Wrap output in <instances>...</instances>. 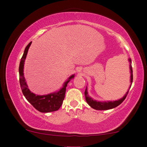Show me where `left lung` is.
I'll return each mask as SVG.
<instances>
[{
	"label": "left lung",
	"instance_id": "obj_1",
	"mask_svg": "<svg viewBox=\"0 0 147 147\" xmlns=\"http://www.w3.org/2000/svg\"><path fill=\"white\" fill-rule=\"evenodd\" d=\"M129 61L131 62L130 59H129ZM130 73H131L130 82H131V84L133 82V71H132V67H131V64L130 65ZM131 85H130V88H129V90H130V89L131 88ZM129 90L126 92L125 95H124L122 98L119 99V100H118L113 101V102L110 101V102H98V101L93 100V99L91 98V97H89L88 95V91H87V88L86 89L84 94H85L86 102H88L89 105L91 107V108H93L94 109H96V110H106V109L114 108H115V107L118 106L119 105H120V104L124 100V99L126 98V96H127V94L129 92Z\"/></svg>",
	"mask_w": 147,
	"mask_h": 147
}]
</instances>
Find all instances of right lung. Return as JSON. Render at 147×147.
<instances>
[{
  "mask_svg": "<svg viewBox=\"0 0 147 147\" xmlns=\"http://www.w3.org/2000/svg\"><path fill=\"white\" fill-rule=\"evenodd\" d=\"M32 42H30L28 45L24 49V54L21 59L19 65V82L21 85V90L24 96H25L26 100L33 106L37 110L40 112L48 113L51 111H57L60 108L65 98V94L66 91V87L67 84L70 81L71 78H74V75H72L69 77V78L65 83L64 84L63 87L62 88L58 93H51L47 95H36L29 90L27 86V84L25 82V79L24 77L23 68L24 63L25 61L27 53H28V49Z\"/></svg>",
  "mask_w": 147,
  "mask_h": 147,
  "instance_id": "1",
  "label": "right lung"
}]
</instances>
